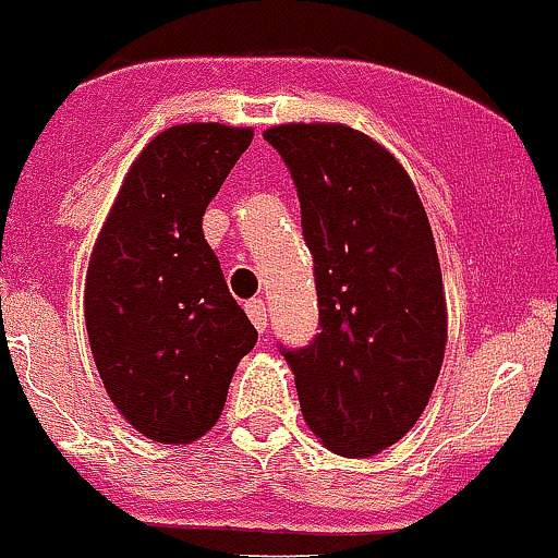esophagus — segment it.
<instances>
[{"label":"esophagus","instance_id":"obj_1","mask_svg":"<svg viewBox=\"0 0 558 558\" xmlns=\"http://www.w3.org/2000/svg\"><path fill=\"white\" fill-rule=\"evenodd\" d=\"M245 313H248L251 324H254L259 332H265V327H268V313H265L263 299H251V302H245Z\"/></svg>","mask_w":558,"mask_h":558}]
</instances>
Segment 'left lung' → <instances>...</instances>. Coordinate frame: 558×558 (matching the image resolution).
I'll list each match as a JSON object with an SVG mask.
<instances>
[{"mask_svg": "<svg viewBox=\"0 0 558 558\" xmlns=\"http://www.w3.org/2000/svg\"><path fill=\"white\" fill-rule=\"evenodd\" d=\"M293 175L322 332L282 349L304 422L338 456L366 458L418 422L447 347L436 240L405 167L335 122L265 131Z\"/></svg>", "mask_w": 558, "mask_h": 558, "instance_id": "8db88e82", "label": "left lung"}]
</instances>
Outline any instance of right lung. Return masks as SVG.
<instances>
[{
  "label": "right lung",
  "mask_w": 558,
  "mask_h": 558,
  "mask_svg": "<svg viewBox=\"0 0 558 558\" xmlns=\"http://www.w3.org/2000/svg\"><path fill=\"white\" fill-rule=\"evenodd\" d=\"M254 131L186 122L128 170L86 274L88 343L108 397L142 436L190 445L215 427L256 329L204 240V211Z\"/></svg>",
  "instance_id": "add662e5"
}]
</instances>
